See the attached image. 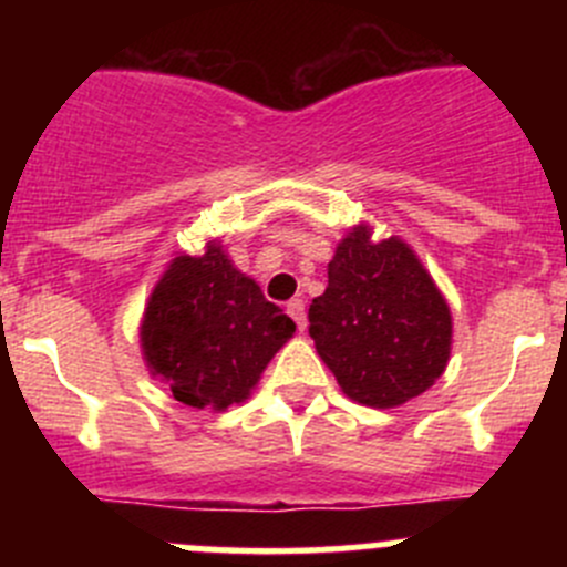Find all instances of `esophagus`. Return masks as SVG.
<instances>
[{"instance_id": "esophagus-1", "label": "esophagus", "mask_w": 567, "mask_h": 567, "mask_svg": "<svg viewBox=\"0 0 567 567\" xmlns=\"http://www.w3.org/2000/svg\"><path fill=\"white\" fill-rule=\"evenodd\" d=\"M288 316L296 320V326H299V331L307 329V310H305V301L301 299H290L288 301Z\"/></svg>"}]
</instances>
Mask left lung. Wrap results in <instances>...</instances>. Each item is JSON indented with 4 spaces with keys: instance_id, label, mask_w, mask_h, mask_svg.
Listing matches in <instances>:
<instances>
[{
    "instance_id": "1",
    "label": "left lung",
    "mask_w": 567,
    "mask_h": 567,
    "mask_svg": "<svg viewBox=\"0 0 567 567\" xmlns=\"http://www.w3.org/2000/svg\"><path fill=\"white\" fill-rule=\"evenodd\" d=\"M307 318L320 359L357 403L392 409L425 392L447 368L450 307L400 238L373 244L368 227H353Z\"/></svg>"
}]
</instances>
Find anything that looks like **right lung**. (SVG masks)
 <instances>
[{
	"label": "right lung",
	"instance_id": "1",
	"mask_svg": "<svg viewBox=\"0 0 567 567\" xmlns=\"http://www.w3.org/2000/svg\"><path fill=\"white\" fill-rule=\"evenodd\" d=\"M296 323L266 301L219 244L169 262L142 320V351L175 400L194 409H227L249 398Z\"/></svg>",
	"mask_w": 567,
	"mask_h": 567
}]
</instances>
